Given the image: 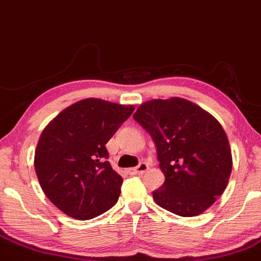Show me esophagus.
<instances>
[{"label": "esophagus", "instance_id": "esophagus-1", "mask_svg": "<svg viewBox=\"0 0 261 261\" xmlns=\"http://www.w3.org/2000/svg\"><path fill=\"white\" fill-rule=\"evenodd\" d=\"M148 168H149V166H148V164H147V163H140V164L137 165L136 168L130 169L128 172H130L131 175H142L147 170H148Z\"/></svg>", "mask_w": 261, "mask_h": 261}]
</instances>
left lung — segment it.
Returning <instances> with one entry per match:
<instances>
[{
	"mask_svg": "<svg viewBox=\"0 0 261 261\" xmlns=\"http://www.w3.org/2000/svg\"><path fill=\"white\" fill-rule=\"evenodd\" d=\"M134 119L153 137L165 175L153 192L154 202L185 218L205 212L224 193L232 171L230 142L220 122L180 97L147 100Z\"/></svg>",
	"mask_w": 261,
	"mask_h": 261,
	"instance_id": "8db88e82",
	"label": "left lung"
}]
</instances>
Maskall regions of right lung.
Here are the masks:
<instances>
[{"label": "right lung", "mask_w": 261, "mask_h": 261, "mask_svg": "<svg viewBox=\"0 0 261 261\" xmlns=\"http://www.w3.org/2000/svg\"><path fill=\"white\" fill-rule=\"evenodd\" d=\"M134 109L81 99L42 130L34 156L36 176L47 198L65 215L90 220L118 202L122 177L107 161L106 144Z\"/></svg>", "instance_id": "1"}]
</instances>
